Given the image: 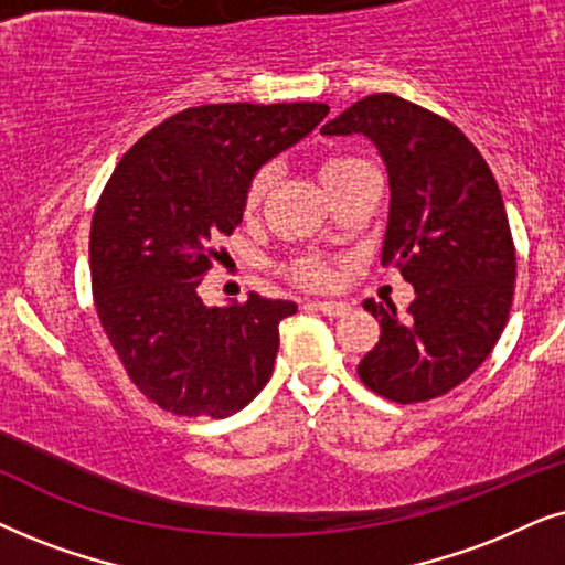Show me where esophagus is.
<instances>
[{
	"label": "esophagus",
	"mask_w": 565,
	"mask_h": 565,
	"mask_svg": "<svg viewBox=\"0 0 565 565\" xmlns=\"http://www.w3.org/2000/svg\"><path fill=\"white\" fill-rule=\"evenodd\" d=\"M312 307L322 315H328V318H343V315L351 310L345 302H333V299H318V302H312Z\"/></svg>",
	"instance_id": "34e87169"
}]
</instances>
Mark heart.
<instances>
[{
	"instance_id": "b5f03b06",
	"label": "heart",
	"mask_w": 565,
	"mask_h": 565,
	"mask_svg": "<svg viewBox=\"0 0 565 565\" xmlns=\"http://www.w3.org/2000/svg\"><path fill=\"white\" fill-rule=\"evenodd\" d=\"M364 164L366 162L356 160V157H345V154L328 157V160H322V164H320L322 185L333 183V180L349 175V172H353L356 168H364ZM266 188H268V172L255 175L253 183L247 185V193H245V212L247 214H253L255 209L260 206L263 195H266ZM289 274L295 276L299 284H310V287H328V284L333 281V270H330L320 258H312V255H307V258H297L295 263H291Z\"/></svg>"
}]
</instances>
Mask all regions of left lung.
I'll list each match as a JSON object with an SVG mask.
<instances>
[{"label": "left lung", "instance_id": "left-lung-1", "mask_svg": "<svg viewBox=\"0 0 565 565\" xmlns=\"http://www.w3.org/2000/svg\"><path fill=\"white\" fill-rule=\"evenodd\" d=\"M320 134L377 147L390 183L382 266L395 263L416 289L405 318L393 302H364L382 330L359 377L395 403L445 395L483 364L509 320L516 255L499 183L455 124L390 93L353 103Z\"/></svg>", "mask_w": 565, "mask_h": 565}]
</instances>
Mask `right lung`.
<instances>
[{
    "label": "right lung",
    "mask_w": 565,
    "mask_h": 565,
    "mask_svg": "<svg viewBox=\"0 0 565 565\" xmlns=\"http://www.w3.org/2000/svg\"><path fill=\"white\" fill-rule=\"evenodd\" d=\"M326 103H216L145 134L105 185L89 230L95 310L134 385L175 416L227 418L266 387L287 299L206 307L214 243L243 222L263 164L302 141Z\"/></svg>",
    "instance_id": "obj_1"
}]
</instances>
